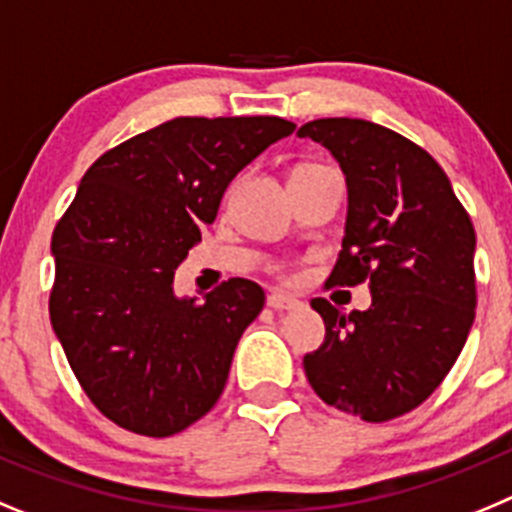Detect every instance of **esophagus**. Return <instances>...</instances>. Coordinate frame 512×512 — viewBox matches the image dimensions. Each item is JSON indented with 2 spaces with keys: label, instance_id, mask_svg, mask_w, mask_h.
Instances as JSON below:
<instances>
[{
  "label": "esophagus",
  "instance_id": "obj_1",
  "mask_svg": "<svg viewBox=\"0 0 512 512\" xmlns=\"http://www.w3.org/2000/svg\"><path fill=\"white\" fill-rule=\"evenodd\" d=\"M267 306L275 308V311H293V308H298L301 303H298V298L288 296V293H280V290H273L270 296H267Z\"/></svg>",
  "mask_w": 512,
  "mask_h": 512
}]
</instances>
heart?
<instances>
[{
	"label": "heart",
	"instance_id": "heart-1",
	"mask_svg": "<svg viewBox=\"0 0 512 512\" xmlns=\"http://www.w3.org/2000/svg\"><path fill=\"white\" fill-rule=\"evenodd\" d=\"M303 168H311V165H303Z\"/></svg>",
	"mask_w": 512,
	"mask_h": 512
}]
</instances>
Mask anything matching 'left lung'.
Instances as JSON below:
<instances>
[{
	"label": "left lung",
	"mask_w": 512,
	"mask_h": 512,
	"mask_svg": "<svg viewBox=\"0 0 512 512\" xmlns=\"http://www.w3.org/2000/svg\"><path fill=\"white\" fill-rule=\"evenodd\" d=\"M347 178V224L331 285L370 280L372 306L311 308L324 344L303 357L324 403L382 423L413 411L457 362L477 306L474 227L449 178L416 142L367 119H313L298 130Z\"/></svg>",
	"instance_id": "1"
}]
</instances>
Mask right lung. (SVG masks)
<instances>
[{
    "label": "right lung",
    "instance_id": "1",
    "mask_svg": "<svg viewBox=\"0 0 512 512\" xmlns=\"http://www.w3.org/2000/svg\"><path fill=\"white\" fill-rule=\"evenodd\" d=\"M293 130L280 117H178L107 150L78 183L50 242V324L117 426L173 436L222 395L265 293L232 278L204 301L178 298L173 275L232 178Z\"/></svg>",
    "mask_w": 512,
    "mask_h": 512
}]
</instances>
